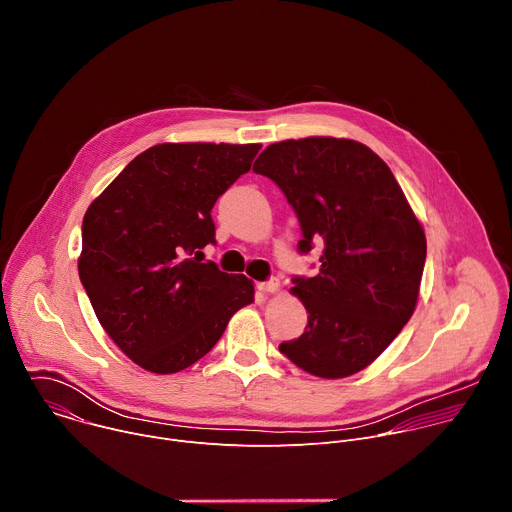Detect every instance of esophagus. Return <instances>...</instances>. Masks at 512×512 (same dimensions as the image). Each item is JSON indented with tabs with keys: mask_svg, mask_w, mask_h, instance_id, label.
<instances>
[{
	"mask_svg": "<svg viewBox=\"0 0 512 512\" xmlns=\"http://www.w3.org/2000/svg\"><path fill=\"white\" fill-rule=\"evenodd\" d=\"M257 289L261 291V294H275V291L279 289V279L261 281V283H257Z\"/></svg>",
	"mask_w": 512,
	"mask_h": 512,
	"instance_id": "obj_1",
	"label": "esophagus"
}]
</instances>
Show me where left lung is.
<instances>
[{
	"instance_id": "1",
	"label": "left lung",
	"mask_w": 512,
	"mask_h": 512,
	"mask_svg": "<svg viewBox=\"0 0 512 512\" xmlns=\"http://www.w3.org/2000/svg\"><path fill=\"white\" fill-rule=\"evenodd\" d=\"M253 172L271 178L294 206L302 253L324 241L318 275L296 277L291 287L308 312L306 332L279 350L320 379L356 375L415 312L427 253L419 218L389 166L354 139L277 141Z\"/></svg>"
}]
</instances>
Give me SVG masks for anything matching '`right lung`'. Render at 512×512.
Listing matches in <instances>:
<instances>
[{
  "instance_id": "right-lung-1",
  "label": "right lung",
  "mask_w": 512,
  "mask_h": 512,
  "mask_svg": "<svg viewBox=\"0 0 512 512\" xmlns=\"http://www.w3.org/2000/svg\"><path fill=\"white\" fill-rule=\"evenodd\" d=\"M259 150L261 143H158L87 208L79 277L103 330L137 367L188 369L255 300L249 277L202 263L200 249L214 243L216 198Z\"/></svg>"
}]
</instances>
